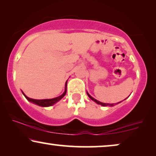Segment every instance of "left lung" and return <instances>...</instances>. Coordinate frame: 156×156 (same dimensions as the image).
<instances>
[{
	"label": "left lung",
	"instance_id": "obj_1",
	"mask_svg": "<svg viewBox=\"0 0 156 156\" xmlns=\"http://www.w3.org/2000/svg\"><path fill=\"white\" fill-rule=\"evenodd\" d=\"M87 95H88V97L90 98V99L92 100H93L94 102H95L96 103H98V105H102V106H107V105H110V106H113V105L114 104H106V103H103V102H100V101H98V100H95V99H94V98H93V97H91L90 95H89L88 93H87Z\"/></svg>",
	"mask_w": 156,
	"mask_h": 156
}]
</instances>
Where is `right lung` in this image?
Returning <instances> with one entry per match:
<instances>
[{
	"label": "right lung",
	"mask_w": 156,
	"mask_h": 156,
	"mask_svg": "<svg viewBox=\"0 0 156 156\" xmlns=\"http://www.w3.org/2000/svg\"><path fill=\"white\" fill-rule=\"evenodd\" d=\"M66 86H67V82L66 83V89H65V91L64 93H63L62 95L61 96H59V97H57L56 98H53V99H46V100H34V99H32V98H30L26 96L25 94L23 93V95H25V97L26 98V99L27 100H29L30 102H32L34 103V104H36L37 105H39V106L41 107H49V106H51V105H53L54 104H55L56 102H58V100H60L61 98H63L64 97V95H66Z\"/></svg>",
	"instance_id": "add662e5"
}]
</instances>
